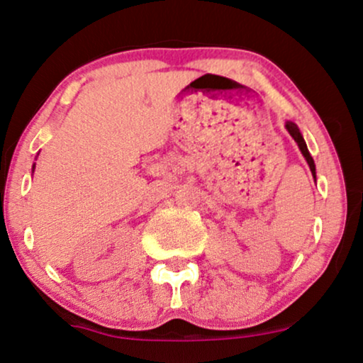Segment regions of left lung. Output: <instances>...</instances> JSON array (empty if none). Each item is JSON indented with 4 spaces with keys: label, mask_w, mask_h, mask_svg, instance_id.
I'll use <instances>...</instances> for the list:
<instances>
[{
    "label": "left lung",
    "mask_w": 363,
    "mask_h": 363,
    "mask_svg": "<svg viewBox=\"0 0 363 363\" xmlns=\"http://www.w3.org/2000/svg\"><path fill=\"white\" fill-rule=\"evenodd\" d=\"M286 128H287V132L291 133V137L294 138L296 142H298L301 152H303V155L306 157V160H308V164H309V169H311V172H313V176H314V174H316V172H314V170H316V169H314V160H313L311 154H309V150H308V147H306V142H304V138H303V135H301V132H299L298 125L291 123V121H287Z\"/></svg>",
    "instance_id": "obj_1"
}]
</instances>
